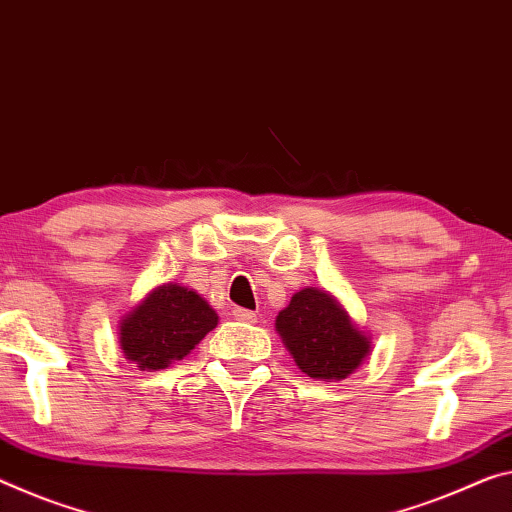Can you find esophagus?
<instances>
[{
	"label": "esophagus",
	"instance_id": "obj_1",
	"mask_svg": "<svg viewBox=\"0 0 512 512\" xmlns=\"http://www.w3.org/2000/svg\"><path fill=\"white\" fill-rule=\"evenodd\" d=\"M233 318L240 320V322H247V325H254V322L258 320L256 313L249 311V309H235L233 311Z\"/></svg>",
	"mask_w": 512,
	"mask_h": 512
}]
</instances>
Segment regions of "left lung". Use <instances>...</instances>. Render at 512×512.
I'll return each instance as SVG.
<instances>
[{
    "label": "left lung",
    "mask_w": 512,
    "mask_h": 512,
    "mask_svg": "<svg viewBox=\"0 0 512 512\" xmlns=\"http://www.w3.org/2000/svg\"><path fill=\"white\" fill-rule=\"evenodd\" d=\"M277 332L300 371L313 380H343L364 361L371 341L320 288H304L277 316Z\"/></svg>",
    "instance_id": "8db88e82"
}]
</instances>
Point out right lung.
I'll return each instance as SVG.
<instances>
[{
	"instance_id": "obj_1",
	"label": "right lung",
	"mask_w": 512,
	"mask_h": 512,
	"mask_svg": "<svg viewBox=\"0 0 512 512\" xmlns=\"http://www.w3.org/2000/svg\"><path fill=\"white\" fill-rule=\"evenodd\" d=\"M217 327V313L194 290L164 283L121 322V350L141 371H160L183 359Z\"/></svg>"
}]
</instances>
